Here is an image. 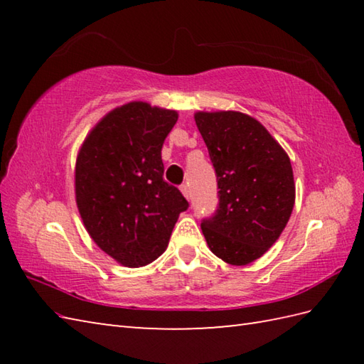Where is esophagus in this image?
Returning <instances> with one entry per match:
<instances>
[{"label": "esophagus", "instance_id": "1", "mask_svg": "<svg viewBox=\"0 0 364 364\" xmlns=\"http://www.w3.org/2000/svg\"><path fill=\"white\" fill-rule=\"evenodd\" d=\"M180 191H181V194H183L184 197H186L188 200L191 198V191H189V188H188V184H181Z\"/></svg>", "mask_w": 364, "mask_h": 364}]
</instances>
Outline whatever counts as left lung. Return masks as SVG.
<instances>
[{"mask_svg": "<svg viewBox=\"0 0 364 364\" xmlns=\"http://www.w3.org/2000/svg\"><path fill=\"white\" fill-rule=\"evenodd\" d=\"M197 128L218 176L219 206L202 220L211 252L228 264L262 257L288 223L296 186L288 154L242 112H197Z\"/></svg>", "mask_w": 364, "mask_h": 364, "instance_id": "obj_1", "label": "left lung"}]
</instances>
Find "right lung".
<instances>
[{"instance_id":"obj_1","label":"right lung","mask_w":364,"mask_h":364,"mask_svg":"<svg viewBox=\"0 0 364 364\" xmlns=\"http://www.w3.org/2000/svg\"><path fill=\"white\" fill-rule=\"evenodd\" d=\"M176 120V111L131 102L106 114L78 153L75 194L84 227L122 266L161 257L189 206L162 176L161 149Z\"/></svg>"}]
</instances>
